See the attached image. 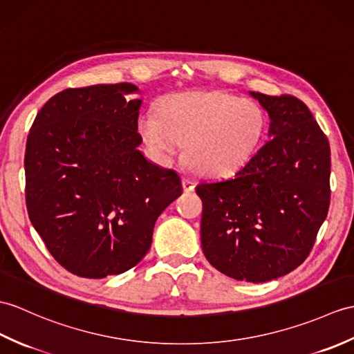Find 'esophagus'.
Segmentation results:
<instances>
[{
  "instance_id": "34e87169",
  "label": "esophagus",
  "mask_w": 354,
  "mask_h": 354,
  "mask_svg": "<svg viewBox=\"0 0 354 354\" xmlns=\"http://www.w3.org/2000/svg\"><path fill=\"white\" fill-rule=\"evenodd\" d=\"M183 187H184V192H187V193H190V192H193L194 190V183L192 179H188V178H185L184 180H183Z\"/></svg>"
}]
</instances>
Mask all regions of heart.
Masks as SVG:
<instances>
[{
  "label": "heart",
  "instance_id": "obj_1",
  "mask_svg": "<svg viewBox=\"0 0 354 354\" xmlns=\"http://www.w3.org/2000/svg\"><path fill=\"white\" fill-rule=\"evenodd\" d=\"M264 118L259 106L223 92L174 93L164 97L160 113L147 111L138 131L160 158L178 153L188 143L190 166L207 176H227L250 158Z\"/></svg>",
  "mask_w": 354,
  "mask_h": 354
}]
</instances>
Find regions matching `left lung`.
<instances>
[{"instance_id": "obj_1", "label": "left lung", "mask_w": 354, "mask_h": 354, "mask_svg": "<svg viewBox=\"0 0 354 354\" xmlns=\"http://www.w3.org/2000/svg\"><path fill=\"white\" fill-rule=\"evenodd\" d=\"M250 95L268 113V142L236 171L201 183L205 258L236 281L268 282L308 258L330 203V147L291 95Z\"/></svg>"}]
</instances>
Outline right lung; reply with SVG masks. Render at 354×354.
Segmentation results:
<instances>
[{"label":"right lung","instance_id":"obj_1","mask_svg":"<svg viewBox=\"0 0 354 354\" xmlns=\"http://www.w3.org/2000/svg\"><path fill=\"white\" fill-rule=\"evenodd\" d=\"M131 83L66 88L37 113L27 138L28 217L71 273L102 279L149 250L155 221L183 194L175 170L138 151L142 100Z\"/></svg>","mask_w":354,"mask_h":354}]
</instances>
